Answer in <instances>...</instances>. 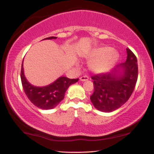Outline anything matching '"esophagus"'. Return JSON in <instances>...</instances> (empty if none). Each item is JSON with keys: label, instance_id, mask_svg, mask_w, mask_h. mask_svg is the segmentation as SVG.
Returning a JSON list of instances; mask_svg holds the SVG:
<instances>
[{"label": "esophagus", "instance_id": "esophagus-1", "mask_svg": "<svg viewBox=\"0 0 154 154\" xmlns=\"http://www.w3.org/2000/svg\"><path fill=\"white\" fill-rule=\"evenodd\" d=\"M88 76H86V75H84V76H82L80 77V80H81L82 82H84V81H86V80L88 79Z\"/></svg>", "mask_w": 154, "mask_h": 154}]
</instances>
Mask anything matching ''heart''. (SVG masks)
I'll list each match as a JSON object with an SVG mask.
<instances>
[{
	"instance_id": "heart-1",
	"label": "heart",
	"mask_w": 154,
	"mask_h": 154,
	"mask_svg": "<svg viewBox=\"0 0 154 154\" xmlns=\"http://www.w3.org/2000/svg\"><path fill=\"white\" fill-rule=\"evenodd\" d=\"M87 58L93 60L91 68L95 72L103 73L112 68L117 60L118 54L110 47H103L93 50Z\"/></svg>"
}]
</instances>
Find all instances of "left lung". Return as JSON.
Wrapping results in <instances>:
<instances>
[{
    "instance_id": "obj_1",
    "label": "left lung",
    "mask_w": 154,
    "mask_h": 154,
    "mask_svg": "<svg viewBox=\"0 0 154 154\" xmlns=\"http://www.w3.org/2000/svg\"><path fill=\"white\" fill-rule=\"evenodd\" d=\"M126 51L125 63L109 72L91 77L94 91L90 99L99 111L111 112L119 109L126 103L135 89L138 77L137 60L131 49L127 48Z\"/></svg>"
}]
</instances>
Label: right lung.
<instances>
[{
	"label": "right lung",
	"instance_id": "add662e5",
	"mask_svg": "<svg viewBox=\"0 0 154 154\" xmlns=\"http://www.w3.org/2000/svg\"><path fill=\"white\" fill-rule=\"evenodd\" d=\"M56 37H49L44 40L56 39ZM21 80L26 95L30 101L42 109H51L54 108L64 98L65 93L71 84L77 82L79 79H69L60 77L52 84L43 87H36L31 85L23 74V62L21 70Z\"/></svg>",
	"mask_w": 154,
	"mask_h": 154
}]
</instances>
